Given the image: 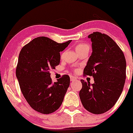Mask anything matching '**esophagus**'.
Instances as JSON below:
<instances>
[{
    "mask_svg": "<svg viewBox=\"0 0 133 133\" xmlns=\"http://www.w3.org/2000/svg\"><path fill=\"white\" fill-rule=\"evenodd\" d=\"M76 79H77V78L76 77H74V76H71L70 77V80H71V82H74L76 81Z\"/></svg>",
    "mask_w": 133,
    "mask_h": 133,
    "instance_id": "34e87169",
    "label": "esophagus"
}]
</instances>
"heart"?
Wrapping results in <instances>:
<instances>
[{
    "label": "heart",
    "instance_id": "b5f03b06",
    "mask_svg": "<svg viewBox=\"0 0 133 133\" xmlns=\"http://www.w3.org/2000/svg\"><path fill=\"white\" fill-rule=\"evenodd\" d=\"M89 49H90L89 45L85 44V43H79V44H78L76 46V51L77 52L82 51H83L85 50H89Z\"/></svg>",
    "mask_w": 133,
    "mask_h": 133
}]
</instances>
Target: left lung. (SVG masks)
I'll return each instance as SVG.
<instances>
[{
  "mask_svg": "<svg viewBox=\"0 0 133 133\" xmlns=\"http://www.w3.org/2000/svg\"><path fill=\"white\" fill-rule=\"evenodd\" d=\"M92 53L83 70L85 76H92L94 83L81 80L79 96L89 112L99 114L115 105L123 91L126 79V60L123 52L110 37L99 32L88 36Z\"/></svg>",
  "mask_w": 133,
  "mask_h": 133,
  "instance_id": "obj_1",
  "label": "left lung"
}]
</instances>
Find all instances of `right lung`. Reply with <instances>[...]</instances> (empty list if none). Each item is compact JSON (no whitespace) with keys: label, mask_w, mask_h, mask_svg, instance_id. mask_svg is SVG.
<instances>
[{"label":"right lung","mask_w":133,"mask_h":133,"mask_svg":"<svg viewBox=\"0 0 133 133\" xmlns=\"http://www.w3.org/2000/svg\"><path fill=\"white\" fill-rule=\"evenodd\" d=\"M71 40L59 43L46 37L35 38L22 48L16 68V77L23 96L34 110L42 114L58 110L69 86V76L52 83L50 70L61 61L60 52Z\"/></svg>","instance_id":"obj_1"}]
</instances>
